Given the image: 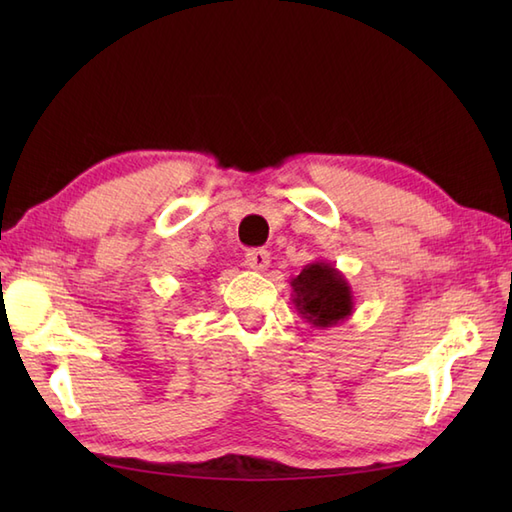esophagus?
<instances>
[{"mask_svg":"<svg viewBox=\"0 0 512 512\" xmlns=\"http://www.w3.org/2000/svg\"><path fill=\"white\" fill-rule=\"evenodd\" d=\"M244 264H246V268H250V270H257V273H262V270H266V268H268V264H270V255H268V250H264V248H253V250H248V253L244 255Z\"/></svg>","mask_w":512,"mask_h":512,"instance_id":"esophagus-1","label":"esophagus"}]
</instances>
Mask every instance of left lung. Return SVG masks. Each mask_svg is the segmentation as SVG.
Returning <instances> with one entry per match:
<instances>
[{
	"instance_id": "1",
	"label": "left lung",
	"mask_w": 512,
	"mask_h": 512,
	"mask_svg": "<svg viewBox=\"0 0 512 512\" xmlns=\"http://www.w3.org/2000/svg\"><path fill=\"white\" fill-rule=\"evenodd\" d=\"M292 303L301 319L312 328L328 330L345 323L354 314V292L345 275L325 259L312 264L290 279Z\"/></svg>"
}]
</instances>
